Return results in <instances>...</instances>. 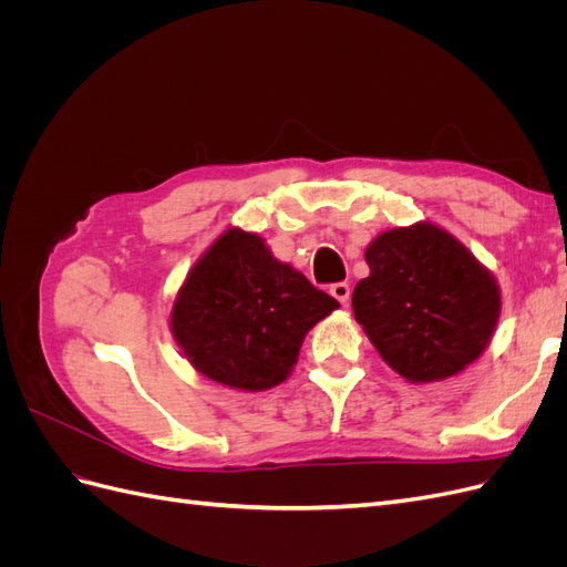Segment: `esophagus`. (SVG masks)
<instances>
[{
	"mask_svg": "<svg viewBox=\"0 0 567 567\" xmlns=\"http://www.w3.org/2000/svg\"><path fill=\"white\" fill-rule=\"evenodd\" d=\"M331 296L340 302V305H348V300H350V286L348 284H333L331 286Z\"/></svg>",
	"mask_w": 567,
	"mask_h": 567,
	"instance_id": "34e87169",
	"label": "esophagus"
}]
</instances>
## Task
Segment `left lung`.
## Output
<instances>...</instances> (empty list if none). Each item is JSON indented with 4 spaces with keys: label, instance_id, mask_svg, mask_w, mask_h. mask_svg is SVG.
<instances>
[{
    "label": "left lung",
    "instance_id": "obj_1",
    "mask_svg": "<svg viewBox=\"0 0 567 567\" xmlns=\"http://www.w3.org/2000/svg\"><path fill=\"white\" fill-rule=\"evenodd\" d=\"M352 310L373 348L409 383L452 379L485 352L502 312L487 267L431 221L379 234Z\"/></svg>",
    "mask_w": 567,
    "mask_h": 567
}]
</instances>
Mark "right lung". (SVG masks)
<instances>
[{"instance_id": "add662e5", "label": "right lung", "mask_w": 567, "mask_h": 567, "mask_svg": "<svg viewBox=\"0 0 567 567\" xmlns=\"http://www.w3.org/2000/svg\"><path fill=\"white\" fill-rule=\"evenodd\" d=\"M338 307L265 238L231 227L188 271L169 329L205 379L260 392L288 379L307 331Z\"/></svg>"}]
</instances>
